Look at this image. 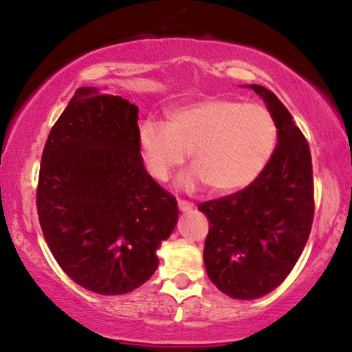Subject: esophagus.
<instances>
[{
  "instance_id": "esophagus-1",
  "label": "esophagus",
  "mask_w": 352,
  "mask_h": 352,
  "mask_svg": "<svg viewBox=\"0 0 352 352\" xmlns=\"http://www.w3.org/2000/svg\"><path fill=\"white\" fill-rule=\"evenodd\" d=\"M192 207H194V206H192L188 201H184V199H179V209L182 210V212H188V210H190Z\"/></svg>"
}]
</instances>
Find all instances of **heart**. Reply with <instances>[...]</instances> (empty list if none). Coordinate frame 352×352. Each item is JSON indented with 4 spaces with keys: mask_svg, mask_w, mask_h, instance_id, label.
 I'll list each match as a JSON object with an SVG mask.
<instances>
[{
    "mask_svg": "<svg viewBox=\"0 0 352 352\" xmlns=\"http://www.w3.org/2000/svg\"><path fill=\"white\" fill-rule=\"evenodd\" d=\"M278 140L273 114L263 104L229 98H206L179 106L168 121L145 120L138 145L148 172L165 182L187 160L194 168L180 187L207 184L216 192H236L253 184L272 160Z\"/></svg>",
    "mask_w": 352,
    "mask_h": 352,
    "instance_id": "heart-1",
    "label": "heart"
}]
</instances>
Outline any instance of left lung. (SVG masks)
Instances as JSON below:
<instances>
[{
    "mask_svg": "<svg viewBox=\"0 0 352 352\" xmlns=\"http://www.w3.org/2000/svg\"><path fill=\"white\" fill-rule=\"evenodd\" d=\"M278 128V143L261 175L234 194L199 204L209 219L204 263L210 282L236 300L275 290L300 258L314 221L309 143L278 98L251 84Z\"/></svg>",
    "mask_w": 352,
    "mask_h": 352,
    "instance_id": "obj_1",
    "label": "left lung"
}]
</instances>
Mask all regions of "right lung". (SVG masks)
<instances>
[{
  "instance_id": "right-lung-1",
  "label": "right lung",
  "mask_w": 352,
  "mask_h": 352,
  "mask_svg": "<svg viewBox=\"0 0 352 352\" xmlns=\"http://www.w3.org/2000/svg\"><path fill=\"white\" fill-rule=\"evenodd\" d=\"M138 131L135 104L79 87L43 148L36 187L43 238L60 268L94 294L142 287L179 219L177 199L145 170Z\"/></svg>"
}]
</instances>
